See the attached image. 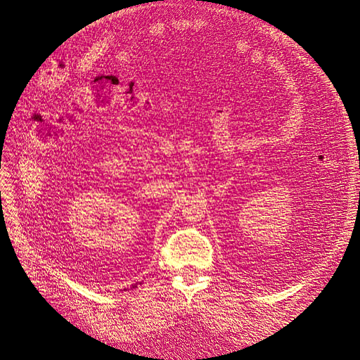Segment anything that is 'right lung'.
Listing matches in <instances>:
<instances>
[{"mask_svg":"<svg viewBox=\"0 0 360 360\" xmlns=\"http://www.w3.org/2000/svg\"><path fill=\"white\" fill-rule=\"evenodd\" d=\"M135 287H136V285H134V287H132V288H135Z\"/></svg>","mask_w":360,"mask_h":360,"instance_id":"add662e5","label":"right lung"}]
</instances>
